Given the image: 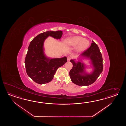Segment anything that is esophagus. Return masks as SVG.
Masks as SVG:
<instances>
[{
    "label": "esophagus",
    "mask_w": 126,
    "mask_h": 126,
    "mask_svg": "<svg viewBox=\"0 0 126 126\" xmlns=\"http://www.w3.org/2000/svg\"><path fill=\"white\" fill-rule=\"evenodd\" d=\"M71 57H70V56H68L67 57V61H69L70 60H71Z\"/></svg>",
    "instance_id": "34e87169"
}]
</instances>
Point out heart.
Listing matches in <instances>:
<instances>
[{
  "label": "heart",
  "mask_w": 126,
  "mask_h": 126,
  "mask_svg": "<svg viewBox=\"0 0 126 126\" xmlns=\"http://www.w3.org/2000/svg\"><path fill=\"white\" fill-rule=\"evenodd\" d=\"M65 44L69 47H77L76 51L78 53L83 52L87 49L90 45V42L87 39H84L80 36H75L67 38L65 41Z\"/></svg>",
  "instance_id": "b5f03b06"
}]
</instances>
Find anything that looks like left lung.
<instances>
[{"mask_svg":"<svg viewBox=\"0 0 126 126\" xmlns=\"http://www.w3.org/2000/svg\"><path fill=\"white\" fill-rule=\"evenodd\" d=\"M91 46L85 50L82 55L89 58L94 69L91 74H85L84 71V64L78 61L75 62L74 60H71L73 64L72 69L69 72L71 79L74 84L85 86L94 83L101 74L103 70V57L99 47L95 42L92 41Z\"/></svg>","mask_w":126,"mask_h":126,"instance_id":"8db88e82","label":"left lung"}]
</instances>
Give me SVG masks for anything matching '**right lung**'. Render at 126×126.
<instances>
[{
  "instance_id": "obj_1",
  "label": "right lung",
  "mask_w": 126,
  "mask_h": 126,
  "mask_svg": "<svg viewBox=\"0 0 126 126\" xmlns=\"http://www.w3.org/2000/svg\"><path fill=\"white\" fill-rule=\"evenodd\" d=\"M62 34V31H48L38 34L31 41L24 63L28 75L35 83L40 84L49 83L58 68L67 62L65 57L49 59L43 53V43L46 38L51 36L60 39Z\"/></svg>"
}]
</instances>
